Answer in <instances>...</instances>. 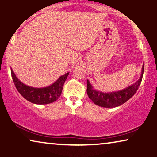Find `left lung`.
I'll use <instances>...</instances> for the list:
<instances>
[{
	"mask_svg": "<svg viewBox=\"0 0 157 157\" xmlns=\"http://www.w3.org/2000/svg\"><path fill=\"white\" fill-rule=\"evenodd\" d=\"M144 65L142 66V72L140 78L132 85L119 92L111 93H103L94 90L89 80H86V93L90 99L98 106L105 108H113L119 106L129 100L136 93L141 84L143 76Z\"/></svg>",
	"mask_w": 157,
	"mask_h": 157,
	"instance_id": "obj_1",
	"label": "left lung"
}]
</instances>
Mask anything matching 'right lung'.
<instances>
[{"mask_svg": "<svg viewBox=\"0 0 157 157\" xmlns=\"http://www.w3.org/2000/svg\"><path fill=\"white\" fill-rule=\"evenodd\" d=\"M69 72L63 75L52 85L44 88L27 86L19 80L11 69V75L17 91L25 99L36 104H47L56 101L61 94L63 86Z\"/></svg>", "mask_w": 157, "mask_h": 157, "instance_id": "add662e5", "label": "right lung"}]
</instances>
